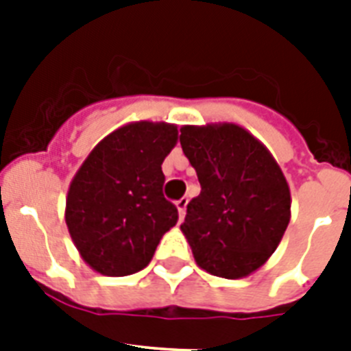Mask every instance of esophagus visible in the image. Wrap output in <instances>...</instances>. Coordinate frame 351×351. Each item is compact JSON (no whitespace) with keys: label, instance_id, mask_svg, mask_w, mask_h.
Masks as SVG:
<instances>
[{"label":"esophagus","instance_id":"1","mask_svg":"<svg viewBox=\"0 0 351 351\" xmlns=\"http://www.w3.org/2000/svg\"><path fill=\"white\" fill-rule=\"evenodd\" d=\"M187 202H189V200H187L186 197H182L180 200H176V209H178V217H180V220L184 219V215H186V208H187Z\"/></svg>","mask_w":351,"mask_h":351}]
</instances>
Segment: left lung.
Segmentation results:
<instances>
[{
	"mask_svg": "<svg viewBox=\"0 0 351 351\" xmlns=\"http://www.w3.org/2000/svg\"><path fill=\"white\" fill-rule=\"evenodd\" d=\"M180 145L200 182L180 230L211 275H250L277 250L289 224L288 182L269 151L234 125L180 129Z\"/></svg>",
	"mask_w": 351,
	"mask_h": 351,
	"instance_id": "1",
	"label": "left lung"
}]
</instances>
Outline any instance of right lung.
Returning a JSON list of instances; mask_svg holds the SVG:
<instances>
[{"mask_svg": "<svg viewBox=\"0 0 351 351\" xmlns=\"http://www.w3.org/2000/svg\"><path fill=\"white\" fill-rule=\"evenodd\" d=\"M178 131L136 121L104 138L71 182L65 222L80 255L109 277L147 266L178 209L164 197L162 162Z\"/></svg>", "mask_w": 351, "mask_h": 351, "instance_id": "add662e5", "label": "right lung"}]
</instances>
